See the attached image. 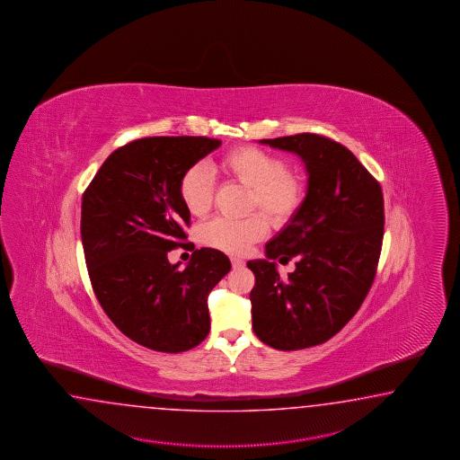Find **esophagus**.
Returning <instances> with one entry per match:
<instances>
[{
  "label": "esophagus",
  "mask_w": 460,
  "mask_h": 460,
  "mask_svg": "<svg viewBox=\"0 0 460 460\" xmlns=\"http://www.w3.org/2000/svg\"><path fill=\"white\" fill-rule=\"evenodd\" d=\"M231 264L234 269H241V267H244V261L243 259H237V257H231Z\"/></svg>",
  "instance_id": "1"
}]
</instances>
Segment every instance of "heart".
<instances>
[{"mask_svg": "<svg viewBox=\"0 0 460 460\" xmlns=\"http://www.w3.org/2000/svg\"><path fill=\"white\" fill-rule=\"evenodd\" d=\"M229 181L249 188L245 211L259 209L270 225L282 226L296 215L304 201L305 186L298 174L288 170L286 160L252 145L229 150L216 164ZM178 193L190 215L205 216L213 205L215 181L203 164L190 166L180 178ZM267 233L259 215L241 219L215 217L198 229V241L227 254H245Z\"/></svg>", "mask_w": 460, "mask_h": 460, "instance_id": "b5f03b06", "label": "heart"}]
</instances>
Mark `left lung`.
Segmentation results:
<instances>
[{
  "instance_id": "left-lung-1",
  "label": "left lung",
  "mask_w": 460,
  "mask_h": 460,
  "mask_svg": "<svg viewBox=\"0 0 460 460\" xmlns=\"http://www.w3.org/2000/svg\"><path fill=\"white\" fill-rule=\"evenodd\" d=\"M298 155L306 194L286 227L266 244V259L249 261L252 330L284 351L325 343L357 314L376 276L385 201L378 181L357 156L327 137L298 133L261 140ZM296 259L282 279L276 262Z\"/></svg>"
}]
</instances>
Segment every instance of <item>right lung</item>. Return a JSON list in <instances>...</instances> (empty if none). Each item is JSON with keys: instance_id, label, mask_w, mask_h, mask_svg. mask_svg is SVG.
<instances>
[{"instance_id": "1", "label": "right lung", "mask_w": 460, "mask_h": 460, "mask_svg": "<svg viewBox=\"0 0 460 460\" xmlns=\"http://www.w3.org/2000/svg\"><path fill=\"white\" fill-rule=\"evenodd\" d=\"M221 145L208 137H146L117 148L82 196L81 235L93 294L123 335L180 353L209 333L208 296L231 270L221 251L196 249L180 271L167 252L184 243L190 213L181 174Z\"/></svg>"}]
</instances>
